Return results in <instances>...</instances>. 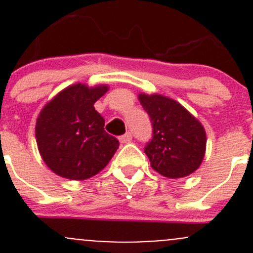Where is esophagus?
<instances>
[{"mask_svg":"<svg viewBox=\"0 0 253 253\" xmlns=\"http://www.w3.org/2000/svg\"><path fill=\"white\" fill-rule=\"evenodd\" d=\"M120 142L121 143H129L132 141V134L129 133V132H127V133L122 134L121 137H120Z\"/></svg>","mask_w":253,"mask_h":253,"instance_id":"esophagus-1","label":"esophagus"}]
</instances>
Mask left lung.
<instances>
[{"mask_svg": "<svg viewBox=\"0 0 253 253\" xmlns=\"http://www.w3.org/2000/svg\"><path fill=\"white\" fill-rule=\"evenodd\" d=\"M139 101L152 122V139L144 153L153 169L170 178L185 177L205 158L206 131L182 105L167 96L141 94Z\"/></svg>", "mask_w": 253, "mask_h": 253, "instance_id": "8db88e82", "label": "left lung"}]
</instances>
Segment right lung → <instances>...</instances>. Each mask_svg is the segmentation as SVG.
Returning <instances> with one entry per match:
<instances>
[{
	"instance_id": "1",
	"label": "right lung",
	"mask_w": 253,
	"mask_h": 253,
	"mask_svg": "<svg viewBox=\"0 0 253 253\" xmlns=\"http://www.w3.org/2000/svg\"><path fill=\"white\" fill-rule=\"evenodd\" d=\"M108 86L88 88L75 84L55 96L40 112L35 127L39 152L55 174L85 180L110 162L119 148L117 138L106 133L105 120L94 109Z\"/></svg>"
}]
</instances>
